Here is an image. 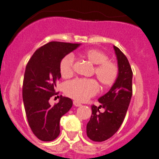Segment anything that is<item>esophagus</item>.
Masks as SVG:
<instances>
[{"label":"esophagus","instance_id":"34e87169","mask_svg":"<svg viewBox=\"0 0 159 159\" xmlns=\"http://www.w3.org/2000/svg\"><path fill=\"white\" fill-rule=\"evenodd\" d=\"M74 105H75V106H76V107H79V106H81V104L80 103V102H77V101H74Z\"/></svg>","mask_w":159,"mask_h":159}]
</instances>
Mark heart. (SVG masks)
<instances>
[{
	"mask_svg": "<svg viewBox=\"0 0 159 159\" xmlns=\"http://www.w3.org/2000/svg\"><path fill=\"white\" fill-rule=\"evenodd\" d=\"M80 55L95 65L94 73L104 89L111 87L118 77V66L113 61L108 60L106 53L99 49L91 48L81 52ZM74 58L67 55L61 61L59 69L63 78H68L73 75ZM99 85L93 78H77L68 81L65 85V93L67 96L77 102H85L98 92Z\"/></svg>",
	"mask_w": 159,
	"mask_h": 159,
	"instance_id": "b5f03b06",
	"label": "heart"
}]
</instances>
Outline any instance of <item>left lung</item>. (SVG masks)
I'll return each mask as SVG.
<instances>
[{"instance_id": "8db88e82", "label": "left lung", "mask_w": 159, "mask_h": 159, "mask_svg": "<svg viewBox=\"0 0 159 159\" xmlns=\"http://www.w3.org/2000/svg\"><path fill=\"white\" fill-rule=\"evenodd\" d=\"M119 73L115 84L98 98L101 105H92V115L87 124L88 137L94 142H104L119 129L129 108L132 95V70L129 60L118 48L114 46ZM105 109L101 112L99 109Z\"/></svg>"}]
</instances>
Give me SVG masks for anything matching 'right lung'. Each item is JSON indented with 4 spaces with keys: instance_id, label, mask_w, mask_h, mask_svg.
<instances>
[{
    "instance_id": "right-lung-1",
    "label": "right lung",
    "mask_w": 159,
    "mask_h": 159,
    "mask_svg": "<svg viewBox=\"0 0 159 159\" xmlns=\"http://www.w3.org/2000/svg\"><path fill=\"white\" fill-rule=\"evenodd\" d=\"M79 46L51 41L37 50L27 65L22 89L24 105L30 129L40 140L50 142L57 138L61 118L73 105L71 99L62 95L54 106L49 99L58 94L55 87L61 77V61Z\"/></svg>"
}]
</instances>
